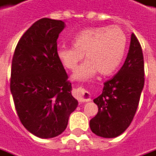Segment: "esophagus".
Segmentation results:
<instances>
[{"instance_id": "1", "label": "esophagus", "mask_w": 156, "mask_h": 156, "mask_svg": "<svg viewBox=\"0 0 156 156\" xmlns=\"http://www.w3.org/2000/svg\"><path fill=\"white\" fill-rule=\"evenodd\" d=\"M76 98L80 103H87L91 100V95L85 88L78 87L76 91Z\"/></svg>"}]
</instances>
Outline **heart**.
I'll list each match as a JSON object with an SVG mask.
<instances>
[{
	"mask_svg": "<svg viewBox=\"0 0 156 156\" xmlns=\"http://www.w3.org/2000/svg\"><path fill=\"white\" fill-rule=\"evenodd\" d=\"M127 38L118 26L88 28L79 32L72 47H60L57 54L64 67L70 70L77 67L83 56L87 60L78 67L72 79L85 80L97 72L108 76L116 70L125 55Z\"/></svg>",
	"mask_w": 156,
	"mask_h": 156,
	"instance_id": "obj_1",
	"label": "heart"
}]
</instances>
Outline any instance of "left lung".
Segmentation results:
<instances>
[{
    "instance_id": "1",
    "label": "left lung",
    "mask_w": 156,
    "mask_h": 156,
    "mask_svg": "<svg viewBox=\"0 0 156 156\" xmlns=\"http://www.w3.org/2000/svg\"><path fill=\"white\" fill-rule=\"evenodd\" d=\"M104 85L102 94L93 100L98 111L90 128L99 137L112 138L123 133L133 120L144 85V55L133 33L125 63Z\"/></svg>"
}]
</instances>
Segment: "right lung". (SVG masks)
<instances>
[{
    "label": "right lung",
    "mask_w": 156,
    "mask_h": 156,
    "mask_svg": "<svg viewBox=\"0 0 156 156\" xmlns=\"http://www.w3.org/2000/svg\"><path fill=\"white\" fill-rule=\"evenodd\" d=\"M61 20L39 19L20 38L12 61L10 89L23 126L41 138L58 136L78 105L57 54Z\"/></svg>",
    "instance_id": "right-lung-1"
}]
</instances>
